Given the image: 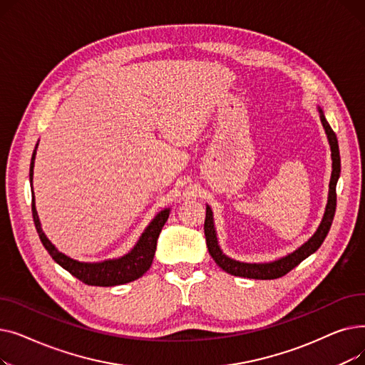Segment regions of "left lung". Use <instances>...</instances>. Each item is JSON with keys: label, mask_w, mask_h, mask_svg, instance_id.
<instances>
[{"label": "left lung", "mask_w": 365, "mask_h": 365, "mask_svg": "<svg viewBox=\"0 0 365 365\" xmlns=\"http://www.w3.org/2000/svg\"><path fill=\"white\" fill-rule=\"evenodd\" d=\"M319 117L321 123L325 128V133H327V138L331 146V160H333V171H331V179H330V190H329V202L327 207H325V213L322 217V222L318 227V231L314 234V237L304 242L300 248H297L296 252L292 255L285 256L279 260L271 262V263H242L229 259L222 253V250L217 245V238L215 232V225H213V213L212 208L207 205V212H205V222H204V234H205V241H207V248L210 256L213 257V260L222 267V269L227 274L235 275V277H244V278H253V279H275L281 278L285 274H289L293 267H296L300 262H303L306 257H309L312 253H315L321 244L324 242L325 237H327L334 213H336V202H337V195H336V185L337 179L340 176V152H339V143L336 133L330 127V124L325 120L324 113L319 108Z\"/></svg>", "instance_id": "8db88e82"}]
</instances>
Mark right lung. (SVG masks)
<instances>
[{
  "label": "right lung",
  "mask_w": 365,
  "mask_h": 365,
  "mask_svg": "<svg viewBox=\"0 0 365 365\" xmlns=\"http://www.w3.org/2000/svg\"><path fill=\"white\" fill-rule=\"evenodd\" d=\"M35 152H36V148L31 158V168H29L31 185H32V175H34ZM168 215H170L168 208L163 210L160 215H157V217L150 222V225L146 227V231L142 234L136 247H134L133 250L124 257L115 259V260H106L102 263H84V262H76L56 250V247L48 241V238L43 232L40 219H38L35 204L32 200V217H34L38 237H40L44 248L53 257V260L56 263H59L63 269H66L69 274H72L75 278H78L84 284L99 285V287H112V285H120V284L134 281L140 278L149 269L153 260V255H155V250H157V240L161 234L164 223L168 219Z\"/></svg>",
  "instance_id": "1"
}]
</instances>
